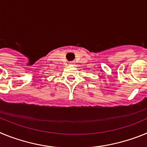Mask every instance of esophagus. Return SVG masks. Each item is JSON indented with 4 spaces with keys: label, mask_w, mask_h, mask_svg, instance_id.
Masks as SVG:
<instances>
[{
    "label": "esophagus",
    "mask_w": 147,
    "mask_h": 147,
    "mask_svg": "<svg viewBox=\"0 0 147 147\" xmlns=\"http://www.w3.org/2000/svg\"><path fill=\"white\" fill-rule=\"evenodd\" d=\"M71 64H72V62H71Z\"/></svg>",
    "instance_id": "esophagus-1"
}]
</instances>
